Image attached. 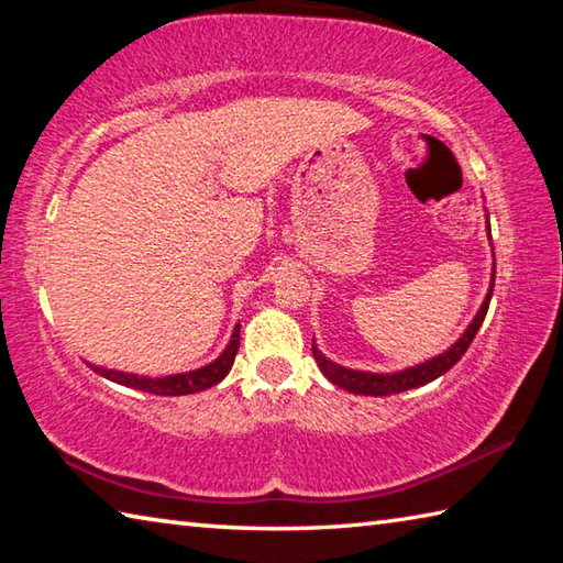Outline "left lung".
<instances>
[{"instance_id":"obj_1","label":"left lung","mask_w":563,"mask_h":563,"mask_svg":"<svg viewBox=\"0 0 563 563\" xmlns=\"http://www.w3.org/2000/svg\"><path fill=\"white\" fill-rule=\"evenodd\" d=\"M494 273H497V268H494ZM494 273H492V285H489L487 298H484L479 312H476L474 320L470 322V328L464 330V335L456 340L450 350L442 352V355L427 360V362H422V365L399 369V373H389V375L360 373V369H347L342 365H335V362L322 355V352L316 347V342H312V357H316L318 367L322 369V375H325L332 385L347 389V393H352V395L385 397V395H399V393H405V389H415V387L432 383V379H437L440 375L450 373L456 362L462 360L466 347L472 345L476 332H479L482 322H484V318H487V310H489V300H492V290H494Z\"/></svg>"}]
</instances>
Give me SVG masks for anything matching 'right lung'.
<instances>
[{
    "label": "right lung",
    "mask_w": 563,
    "mask_h": 563,
    "mask_svg": "<svg viewBox=\"0 0 563 563\" xmlns=\"http://www.w3.org/2000/svg\"><path fill=\"white\" fill-rule=\"evenodd\" d=\"M238 345H241V325H235L233 338H231V342H228V347L223 350V355L216 357L211 365L198 367V369H194V373H180V375H168V377H141V375H131V373H119V369L99 367V365H89V367L93 369V373H99L101 377L111 379V383L141 389V393H148V395H166V397L194 395V393H201V389L218 385L228 373H231Z\"/></svg>",
    "instance_id": "right-lung-1"
}]
</instances>
